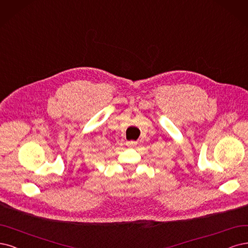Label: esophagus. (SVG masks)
<instances>
[{
	"label": "esophagus",
	"mask_w": 248,
	"mask_h": 248,
	"mask_svg": "<svg viewBox=\"0 0 248 248\" xmlns=\"http://www.w3.org/2000/svg\"><path fill=\"white\" fill-rule=\"evenodd\" d=\"M126 145L132 147V146L137 145V142H136V141H127V142H126Z\"/></svg>",
	"instance_id": "1"
}]
</instances>
